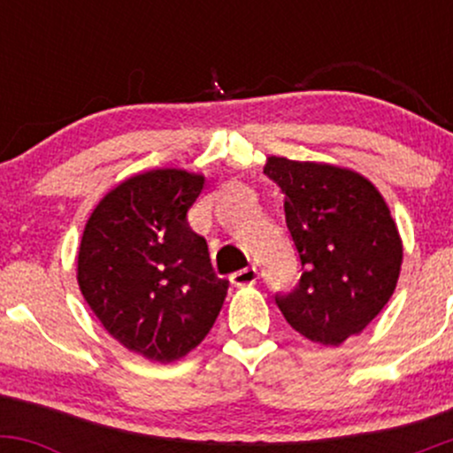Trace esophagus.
<instances>
[{"instance_id":"1","label":"esophagus","mask_w":453,"mask_h":453,"mask_svg":"<svg viewBox=\"0 0 453 453\" xmlns=\"http://www.w3.org/2000/svg\"><path fill=\"white\" fill-rule=\"evenodd\" d=\"M257 279H259V273H257L256 266L238 270V273H234L230 277V280L234 285H236V288H242V285H253Z\"/></svg>"}]
</instances>
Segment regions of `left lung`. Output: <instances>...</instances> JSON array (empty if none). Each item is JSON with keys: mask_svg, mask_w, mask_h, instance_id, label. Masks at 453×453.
<instances>
[{"mask_svg": "<svg viewBox=\"0 0 453 453\" xmlns=\"http://www.w3.org/2000/svg\"><path fill=\"white\" fill-rule=\"evenodd\" d=\"M264 174L283 191L303 266L298 285L274 303L296 332L339 347L392 298L403 264L396 223L375 185L351 170L268 157Z\"/></svg>", "mask_w": 453, "mask_h": 453, "instance_id": "1", "label": "left lung"}]
</instances>
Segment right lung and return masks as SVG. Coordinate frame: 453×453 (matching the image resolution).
Returning a JSON list of instances; mask_svg holds the SVG:
<instances>
[{"label": "right lung", "instance_id": "obj_1", "mask_svg": "<svg viewBox=\"0 0 453 453\" xmlns=\"http://www.w3.org/2000/svg\"><path fill=\"white\" fill-rule=\"evenodd\" d=\"M204 176L150 170L132 176L91 212L78 251V285L102 326L155 362H174L204 341L230 280L187 221Z\"/></svg>", "mask_w": 453, "mask_h": 453}]
</instances>
